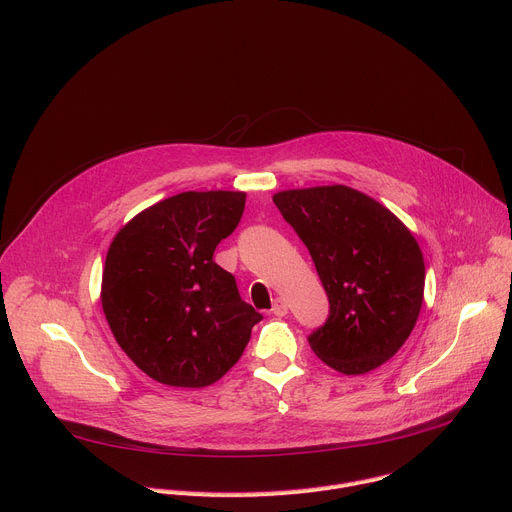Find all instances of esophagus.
Returning <instances> with one entry per match:
<instances>
[{"instance_id": "34e87169", "label": "esophagus", "mask_w": 512, "mask_h": 512, "mask_svg": "<svg viewBox=\"0 0 512 512\" xmlns=\"http://www.w3.org/2000/svg\"><path fill=\"white\" fill-rule=\"evenodd\" d=\"M287 310H289L287 300H283V298H275V300H273V314H275V316H285Z\"/></svg>"}]
</instances>
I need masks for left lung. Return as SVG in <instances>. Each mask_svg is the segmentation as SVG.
I'll use <instances>...</instances> for the list:
<instances>
[{
  "instance_id": "obj_1",
  "label": "left lung",
  "mask_w": 512,
  "mask_h": 512,
  "mask_svg": "<svg viewBox=\"0 0 512 512\" xmlns=\"http://www.w3.org/2000/svg\"><path fill=\"white\" fill-rule=\"evenodd\" d=\"M273 202L308 247L330 302L308 342L342 375H364L405 344L423 304V253L399 216L350 186L281 190Z\"/></svg>"
}]
</instances>
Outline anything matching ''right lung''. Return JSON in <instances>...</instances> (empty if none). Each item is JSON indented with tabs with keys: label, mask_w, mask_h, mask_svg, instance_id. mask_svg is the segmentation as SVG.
Masks as SVG:
<instances>
[{
	"label": "right lung",
	"mask_w": 512,
	"mask_h": 512,
	"mask_svg": "<svg viewBox=\"0 0 512 512\" xmlns=\"http://www.w3.org/2000/svg\"><path fill=\"white\" fill-rule=\"evenodd\" d=\"M245 192H182L137 212L113 237L101 306L121 350L158 383L200 389L241 358L261 320L212 261L243 216Z\"/></svg>",
	"instance_id": "add662e5"
}]
</instances>
